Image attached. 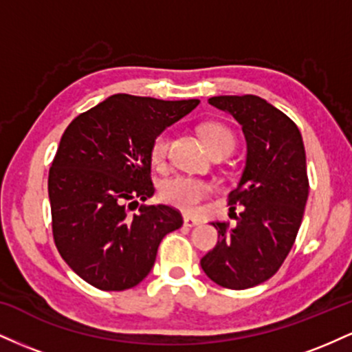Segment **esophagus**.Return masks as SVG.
I'll list each match as a JSON object with an SVG mask.
<instances>
[{"instance_id":"34e87169","label":"esophagus","mask_w":352,"mask_h":352,"mask_svg":"<svg viewBox=\"0 0 352 352\" xmlns=\"http://www.w3.org/2000/svg\"><path fill=\"white\" fill-rule=\"evenodd\" d=\"M184 225H185V227H197V225H200V220L185 215L184 217Z\"/></svg>"}]
</instances>
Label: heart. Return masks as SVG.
Returning a JSON list of instances; mask_svg holds the SVG:
<instances>
[{
  "instance_id": "heart-1",
  "label": "heart",
  "mask_w": 352,
  "mask_h": 352,
  "mask_svg": "<svg viewBox=\"0 0 352 352\" xmlns=\"http://www.w3.org/2000/svg\"><path fill=\"white\" fill-rule=\"evenodd\" d=\"M201 139L210 152L217 151V148H232L235 147V137H233L230 129L225 125L210 122L201 125L200 129ZM168 151V135L160 134L155 137L152 144V160L155 164L164 162L165 155ZM212 193V187L207 182L192 179V177H173L164 182L162 188H160V195L165 204L172 205V207L182 210L185 213H197L205 200L208 199Z\"/></svg>"
}]
</instances>
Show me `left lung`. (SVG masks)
I'll list each match as a JSON object with an SVG mask.
<instances>
[{
  "instance_id": "left-lung-1",
  "label": "left lung",
  "mask_w": 352,
  "mask_h": 352,
  "mask_svg": "<svg viewBox=\"0 0 352 352\" xmlns=\"http://www.w3.org/2000/svg\"><path fill=\"white\" fill-rule=\"evenodd\" d=\"M208 104L241 125L246 160L230 204L241 205L235 227L215 221V248L200 260L217 285L246 289L273 276L300 230L309 184L300 129L258 96H217Z\"/></svg>"
}]
</instances>
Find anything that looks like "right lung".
<instances>
[{
	"label": "right lung",
	"mask_w": 352,
	"mask_h": 352,
	"mask_svg": "<svg viewBox=\"0 0 352 352\" xmlns=\"http://www.w3.org/2000/svg\"><path fill=\"white\" fill-rule=\"evenodd\" d=\"M200 104L114 94L76 117L50 168L52 235L63 260L104 292L134 288L184 220L168 205H140L155 192L152 144Z\"/></svg>",
	"instance_id": "right-lung-1"
}]
</instances>
